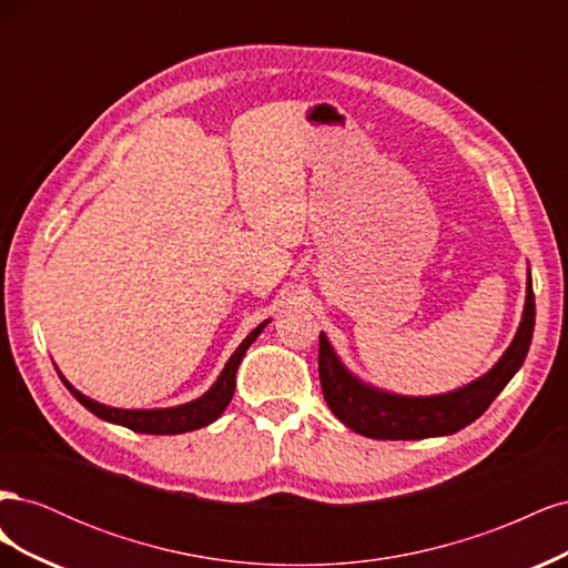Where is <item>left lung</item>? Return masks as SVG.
Instances as JSON below:
<instances>
[{
	"mask_svg": "<svg viewBox=\"0 0 568 568\" xmlns=\"http://www.w3.org/2000/svg\"><path fill=\"white\" fill-rule=\"evenodd\" d=\"M532 324H536V298H532L528 270L521 322L503 357L478 379L438 395H403L363 382L343 365L332 341L320 332V382L324 400L338 422L367 438L419 440L450 436L484 415L511 382V376L521 369L532 338Z\"/></svg>",
	"mask_w": 568,
	"mask_h": 568,
	"instance_id": "left-lung-1",
	"label": "left lung"
}]
</instances>
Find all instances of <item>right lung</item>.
<instances>
[{
    "label": "right lung",
    "instance_id": "right-lung-1",
    "mask_svg": "<svg viewBox=\"0 0 568 568\" xmlns=\"http://www.w3.org/2000/svg\"><path fill=\"white\" fill-rule=\"evenodd\" d=\"M270 324V320H265L263 324H257L255 329L239 343V348L232 353V357L222 367V372L217 374V379L213 382V386L205 390L199 398L182 403V405H173V407H151V409H125V407H111L104 403H97L88 395L80 393L65 376L59 372L61 382L65 384V388L73 393V398L88 407L92 415H97L99 419H104L109 424H118L132 428L136 434H153V436H175V434H186V432H196L201 426L213 424L225 407L230 405L234 388H236V369L242 365V359L246 355V351L251 348V343L263 334L265 326Z\"/></svg>",
    "mask_w": 568,
    "mask_h": 568
}]
</instances>
